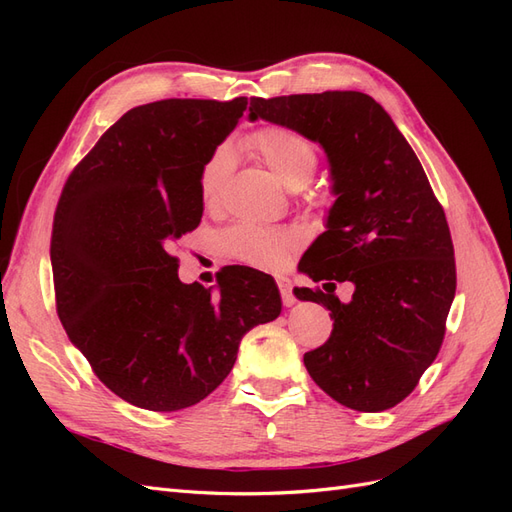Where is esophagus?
<instances>
[{
	"mask_svg": "<svg viewBox=\"0 0 512 512\" xmlns=\"http://www.w3.org/2000/svg\"><path fill=\"white\" fill-rule=\"evenodd\" d=\"M277 288H280V294H282V301L286 307L294 305V294H292V286L288 280H277Z\"/></svg>",
	"mask_w": 512,
	"mask_h": 512,
	"instance_id": "esophagus-1",
	"label": "esophagus"
}]
</instances>
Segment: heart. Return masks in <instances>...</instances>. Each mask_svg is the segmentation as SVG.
Here are the masks:
<instances>
[{
  "mask_svg": "<svg viewBox=\"0 0 512 512\" xmlns=\"http://www.w3.org/2000/svg\"><path fill=\"white\" fill-rule=\"evenodd\" d=\"M243 151L265 164L288 190H301L312 181L318 168V151L314 143L284 126H267L243 138ZM235 156L222 145L211 151L198 175V194L207 209L220 205L230 181ZM294 247V237L286 230H271L241 224L224 232L222 250L235 260L254 267H280Z\"/></svg>",
  "mask_w": 512,
  "mask_h": 512,
  "instance_id": "heart-1",
  "label": "heart"
}]
</instances>
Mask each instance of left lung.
Wrapping results in <instances>:
<instances>
[{"label": "left lung", "mask_w": 512, "mask_h": 512, "mask_svg": "<svg viewBox=\"0 0 512 512\" xmlns=\"http://www.w3.org/2000/svg\"><path fill=\"white\" fill-rule=\"evenodd\" d=\"M250 119L320 143L331 166L337 198L327 230L299 262L314 282L327 280V292L294 290L333 318L331 337L303 356L309 376L346 408L389 410L438 356L455 299L444 209L404 134L361 91L252 98ZM329 279L355 284L350 304L334 297Z\"/></svg>", "instance_id": "left-lung-1"}]
</instances>
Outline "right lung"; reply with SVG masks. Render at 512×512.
<instances>
[{"mask_svg": "<svg viewBox=\"0 0 512 512\" xmlns=\"http://www.w3.org/2000/svg\"><path fill=\"white\" fill-rule=\"evenodd\" d=\"M247 98L136 106L76 164L51 237L57 316L94 374L132 406L173 412L224 382L241 337L282 312L273 277L241 267L183 284L173 243L203 218L198 175Z\"/></svg>", "mask_w": 512, "mask_h": 512, "instance_id": "add662e5", "label": "right lung"}]
</instances>
